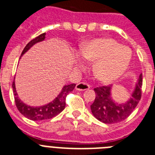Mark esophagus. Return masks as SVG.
Listing matches in <instances>:
<instances>
[{
  "label": "esophagus",
  "mask_w": 155,
  "mask_h": 155,
  "mask_svg": "<svg viewBox=\"0 0 155 155\" xmlns=\"http://www.w3.org/2000/svg\"><path fill=\"white\" fill-rule=\"evenodd\" d=\"M89 88H90V86L85 83H80V84H76V86H75V89L77 91H86Z\"/></svg>",
  "instance_id": "34e87169"
}]
</instances>
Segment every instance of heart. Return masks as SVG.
<instances>
[{"label":"heart","instance_id":"heart-1","mask_svg":"<svg viewBox=\"0 0 155 155\" xmlns=\"http://www.w3.org/2000/svg\"><path fill=\"white\" fill-rule=\"evenodd\" d=\"M80 53L84 59L96 60L94 71L99 80L111 82L126 71L130 64L131 51L112 39H95L82 45ZM75 61L81 62L80 55H75Z\"/></svg>","mask_w":155,"mask_h":155}]
</instances>
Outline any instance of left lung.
Wrapping results in <instances>:
<instances>
[{
    "instance_id": "left-lung-1",
    "label": "left lung",
    "mask_w": 155,
    "mask_h": 155,
    "mask_svg": "<svg viewBox=\"0 0 155 155\" xmlns=\"http://www.w3.org/2000/svg\"><path fill=\"white\" fill-rule=\"evenodd\" d=\"M142 74L134 84L130 99L124 103H117L113 99L110 86H103L94 89L95 101L91 105L94 116L102 123L111 124L123 121L132 113L139 104L142 95Z\"/></svg>"
}]
</instances>
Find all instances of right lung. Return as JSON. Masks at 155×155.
<instances>
[{
	"instance_id": "add662e5",
	"label": "right lung",
	"mask_w": 155,
	"mask_h": 155,
	"mask_svg": "<svg viewBox=\"0 0 155 155\" xmlns=\"http://www.w3.org/2000/svg\"><path fill=\"white\" fill-rule=\"evenodd\" d=\"M45 35H46L45 32L41 34L40 36H38L37 37H36V38L30 41L24 48L21 57L26 51H28L34 45L45 41ZM75 84L64 85L60 94L57 95V97H56V99H54V100H52L48 104H45L44 106L32 107L27 105L19 99V97L17 96L16 86H15V80H13V83H12V91H13V94H14L15 103H16V107L24 116L28 118V119L33 120V121L46 120V119H51L54 116L60 114L65 108V105H66L65 99H66L67 95L71 91H72L73 89L75 88Z\"/></svg>"
}]
</instances>
